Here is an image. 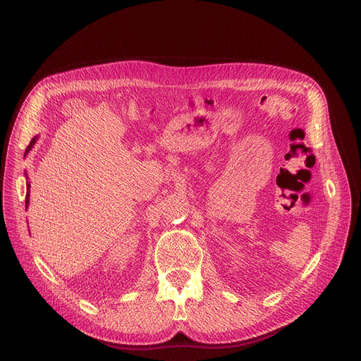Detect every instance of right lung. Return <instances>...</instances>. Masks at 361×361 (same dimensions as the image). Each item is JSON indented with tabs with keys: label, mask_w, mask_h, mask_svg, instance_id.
<instances>
[{
	"label": "right lung",
	"mask_w": 361,
	"mask_h": 361,
	"mask_svg": "<svg viewBox=\"0 0 361 361\" xmlns=\"http://www.w3.org/2000/svg\"><path fill=\"white\" fill-rule=\"evenodd\" d=\"M33 143H35V139H33V140H32V142H30V145H29V146H27V149H26V152H27V150H29V149H30V147H32V145H33ZM29 187H30V185H29V184H27V188H26V207H27V203H29Z\"/></svg>",
	"instance_id": "1"
}]
</instances>
